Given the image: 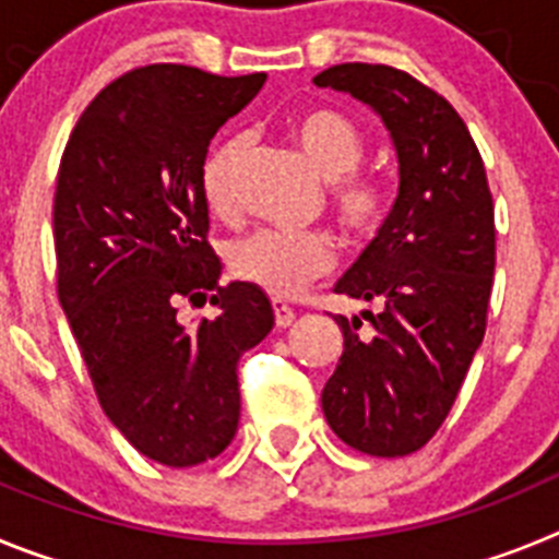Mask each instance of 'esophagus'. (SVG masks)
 Here are the masks:
<instances>
[{"label": "esophagus", "instance_id": "1", "mask_svg": "<svg viewBox=\"0 0 559 559\" xmlns=\"http://www.w3.org/2000/svg\"><path fill=\"white\" fill-rule=\"evenodd\" d=\"M271 308H274V322L276 328H288L294 322V308L285 305L283 299H271Z\"/></svg>", "mask_w": 559, "mask_h": 559}]
</instances>
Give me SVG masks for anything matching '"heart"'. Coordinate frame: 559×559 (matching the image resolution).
<instances>
[{
    "instance_id": "1",
    "label": "heart",
    "mask_w": 559,
    "mask_h": 559,
    "mask_svg": "<svg viewBox=\"0 0 559 559\" xmlns=\"http://www.w3.org/2000/svg\"><path fill=\"white\" fill-rule=\"evenodd\" d=\"M290 136L310 165L330 185V201L341 226L353 237H369L383 226L389 195L383 185L360 176L358 167L367 156V140L347 114L335 108H305L290 120ZM243 136H226L212 147L201 167V192L212 212L231 210V179L243 153ZM335 249L324 231L260 229L231 246L229 265L243 283L257 285L271 296H296L310 280L333 269Z\"/></svg>"
}]
</instances>
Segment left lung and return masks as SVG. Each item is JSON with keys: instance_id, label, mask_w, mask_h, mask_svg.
Masks as SVG:
<instances>
[{"instance_id": "1", "label": "left lung", "mask_w": 559, "mask_h": 559, "mask_svg": "<svg viewBox=\"0 0 559 559\" xmlns=\"http://www.w3.org/2000/svg\"><path fill=\"white\" fill-rule=\"evenodd\" d=\"M316 86L378 114L400 187L392 212L335 294L380 305L369 322L333 316L344 353L322 392L341 442L369 456L419 451L445 423L481 347L496 271V218L481 153L456 108L408 72L338 63Z\"/></svg>"}]
</instances>
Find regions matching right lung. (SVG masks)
I'll use <instances>...</instances> for the list:
<instances>
[{
	"label": "right lung",
	"mask_w": 559,
	"mask_h": 559,
	"mask_svg": "<svg viewBox=\"0 0 559 559\" xmlns=\"http://www.w3.org/2000/svg\"><path fill=\"white\" fill-rule=\"evenodd\" d=\"M263 83V72L131 69L88 103L58 167V299L111 426L167 467L229 445L237 360L274 328L257 285H218L201 192L212 136ZM185 298H210L219 316L185 325L175 316Z\"/></svg>",
	"instance_id": "obj_1"
}]
</instances>
